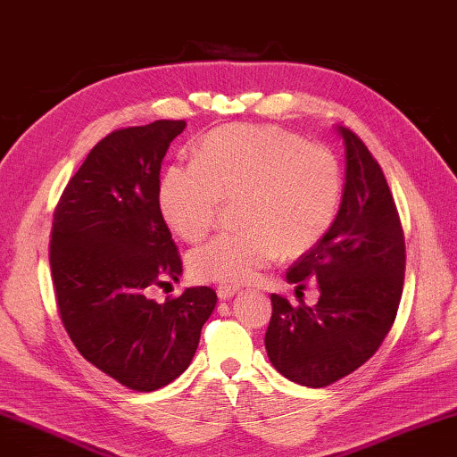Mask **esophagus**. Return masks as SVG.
I'll return each mask as SVG.
<instances>
[{
  "instance_id": "esophagus-1",
  "label": "esophagus",
  "mask_w": 457,
  "mask_h": 457,
  "mask_svg": "<svg viewBox=\"0 0 457 457\" xmlns=\"http://www.w3.org/2000/svg\"><path fill=\"white\" fill-rule=\"evenodd\" d=\"M238 291H241V289L235 287V286H219V289H216V295H219V299H222V302H227V299L237 295Z\"/></svg>"
}]
</instances>
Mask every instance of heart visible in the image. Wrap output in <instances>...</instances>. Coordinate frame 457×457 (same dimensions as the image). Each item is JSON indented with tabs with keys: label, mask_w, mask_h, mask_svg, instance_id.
Instances as JSON below:
<instances>
[{
	"label": "heart",
	"mask_w": 457,
	"mask_h": 457,
	"mask_svg": "<svg viewBox=\"0 0 457 457\" xmlns=\"http://www.w3.org/2000/svg\"><path fill=\"white\" fill-rule=\"evenodd\" d=\"M342 196L330 149L275 125H227L200 141L194 163H171L160 208L184 241L204 238L222 200L237 202L241 230L214 237L190 255L200 281L243 286L281 255L313 249L330 230Z\"/></svg>",
	"instance_id": "obj_1"
}]
</instances>
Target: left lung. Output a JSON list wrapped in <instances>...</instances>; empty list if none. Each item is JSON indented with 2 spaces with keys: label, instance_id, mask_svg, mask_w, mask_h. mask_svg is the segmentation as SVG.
Here are the masks:
<instances>
[{
  "label": "left lung",
  "instance_id": "obj_1",
  "mask_svg": "<svg viewBox=\"0 0 457 457\" xmlns=\"http://www.w3.org/2000/svg\"><path fill=\"white\" fill-rule=\"evenodd\" d=\"M336 131L346 152L340 211L324 238L287 271L289 283L316 279L320 299L294 308L271 294L265 334L275 369L310 388L336 383L377 353L405 279V238L383 170L353 131Z\"/></svg>",
  "mask_w": 457,
  "mask_h": 457
}]
</instances>
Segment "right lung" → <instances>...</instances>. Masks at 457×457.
I'll return each instance as SVG.
<instances>
[{
    "label": "right lung",
    "mask_w": 457,
    "mask_h": 457,
    "mask_svg": "<svg viewBox=\"0 0 457 457\" xmlns=\"http://www.w3.org/2000/svg\"><path fill=\"white\" fill-rule=\"evenodd\" d=\"M186 121L160 119L101 139L60 198L50 269L60 320L79 353L127 388L152 393L188 369L216 294L178 281L182 261L160 211V170Z\"/></svg>",
    "instance_id": "right-lung-1"
}]
</instances>
